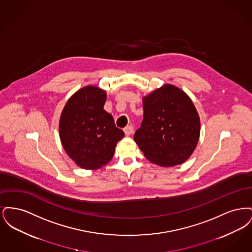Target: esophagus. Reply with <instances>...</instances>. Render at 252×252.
Returning a JSON list of instances; mask_svg holds the SVG:
<instances>
[{
	"instance_id": "obj_1",
	"label": "esophagus",
	"mask_w": 252,
	"mask_h": 252,
	"mask_svg": "<svg viewBox=\"0 0 252 252\" xmlns=\"http://www.w3.org/2000/svg\"><path fill=\"white\" fill-rule=\"evenodd\" d=\"M124 132H125V134H126V136L131 135L132 133H133V126H126V127L124 128Z\"/></svg>"
}]
</instances>
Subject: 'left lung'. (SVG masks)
Instances as JSON below:
<instances>
[{"instance_id":"obj_1","label":"left lung","mask_w":252,"mask_h":252,"mask_svg":"<svg viewBox=\"0 0 252 252\" xmlns=\"http://www.w3.org/2000/svg\"><path fill=\"white\" fill-rule=\"evenodd\" d=\"M144 120L134 141L144 157L161 167L185 162L200 136V118L192 99L181 89L162 85L143 97Z\"/></svg>"}]
</instances>
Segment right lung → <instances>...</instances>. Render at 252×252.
<instances>
[{
    "instance_id": "1",
    "label": "right lung",
    "mask_w": 252,
    "mask_h": 252,
    "mask_svg": "<svg viewBox=\"0 0 252 252\" xmlns=\"http://www.w3.org/2000/svg\"><path fill=\"white\" fill-rule=\"evenodd\" d=\"M107 93L85 86L65 104L60 119V138L66 154L79 167L96 170L108 163L124 131L104 109Z\"/></svg>"
}]
</instances>
